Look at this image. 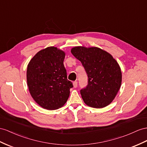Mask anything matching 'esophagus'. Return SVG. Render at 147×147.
I'll use <instances>...</instances> for the list:
<instances>
[{
    "label": "esophagus",
    "instance_id": "obj_1",
    "mask_svg": "<svg viewBox=\"0 0 147 147\" xmlns=\"http://www.w3.org/2000/svg\"><path fill=\"white\" fill-rule=\"evenodd\" d=\"M73 84V86L74 88H77V86H78V82L77 81H74Z\"/></svg>",
    "mask_w": 147,
    "mask_h": 147
}]
</instances>
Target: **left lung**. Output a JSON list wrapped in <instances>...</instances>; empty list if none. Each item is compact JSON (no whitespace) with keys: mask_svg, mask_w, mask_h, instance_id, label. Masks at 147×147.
Wrapping results in <instances>:
<instances>
[{"mask_svg":"<svg viewBox=\"0 0 147 147\" xmlns=\"http://www.w3.org/2000/svg\"><path fill=\"white\" fill-rule=\"evenodd\" d=\"M71 53L80 60L88 74V85L80 92L84 103L102 108L114 99L121 86L122 72L112 56L97 47H76Z\"/></svg>","mask_w":147,"mask_h":147,"instance_id":"left-lung-1","label":"left lung"}]
</instances>
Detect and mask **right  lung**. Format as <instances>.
<instances>
[{
    "mask_svg": "<svg viewBox=\"0 0 147 147\" xmlns=\"http://www.w3.org/2000/svg\"><path fill=\"white\" fill-rule=\"evenodd\" d=\"M65 53L50 47L38 51L29 62L27 81L30 93L45 109L55 110L67 102L73 83L63 65Z\"/></svg>",
    "mask_w": 147,
    "mask_h": 147,
    "instance_id": "right-lung-1",
    "label": "right lung"
}]
</instances>
